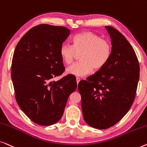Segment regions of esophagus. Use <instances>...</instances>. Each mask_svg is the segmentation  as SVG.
<instances>
[{
	"label": "esophagus",
	"instance_id": "1",
	"mask_svg": "<svg viewBox=\"0 0 147 147\" xmlns=\"http://www.w3.org/2000/svg\"><path fill=\"white\" fill-rule=\"evenodd\" d=\"M76 83H77V84H78V82H80V78H76Z\"/></svg>",
	"mask_w": 147,
	"mask_h": 147
}]
</instances>
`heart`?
<instances>
[{"instance_id": "1", "label": "heart", "mask_w": 147, "mask_h": 147, "mask_svg": "<svg viewBox=\"0 0 147 147\" xmlns=\"http://www.w3.org/2000/svg\"><path fill=\"white\" fill-rule=\"evenodd\" d=\"M73 47L64 43L60 48V56L66 65L73 63L76 53H82L81 61L67 68V74L82 77L94 71L102 69L108 63L112 53L111 43L90 31L78 33L73 37Z\"/></svg>"}]
</instances>
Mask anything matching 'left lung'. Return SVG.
<instances>
[{"label": "left lung", "mask_w": 147, "mask_h": 147, "mask_svg": "<svg viewBox=\"0 0 147 147\" xmlns=\"http://www.w3.org/2000/svg\"><path fill=\"white\" fill-rule=\"evenodd\" d=\"M105 28L112 43L111 59L105 67L78 85L84 121L98 129L113 127L129 111L140 71L135 51L127 38L112 26Z\"/></svg>", "instance_id": "obj_1"}]
</instances>
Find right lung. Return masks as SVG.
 I'll return each mask as SVG.
<instances>
[{"label": "right lung", "mask_w": 147, "mask_h": 147, "mask_svg": "<svg viewBox=\"0 0 147 147\" xmlns=\"http://www.w3.org/2000/svg\"><path fill=\"white\" fill-rule=\"evenodd\" d=\"M70 34L63 26L40 24L28 30L14 50L11 78L16 102L39 125H53L61 119L77 86L73 75L51 81L65 71L59 51Z\"/></svg>", "instance_id": "1"}]
</instances>
